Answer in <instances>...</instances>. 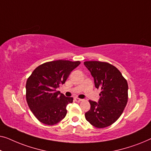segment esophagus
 I'll return each mask as SVG.
<instances>
[{"label":"esophagus","instance_id":"obj_1","mask_svg":"<svg viewBox=\"0 0 151 151\" xmlns=\"http://www.w3.org/2000/svg\"><path fill=\"white\" fill-rule=\"evenodd\" d=\"M75 101L76 102H77V103H79V102L82 101L83 100L81 99H78V98H75Z\"/></svg>","mask_w":151,"mask_h":151}]
</instances>
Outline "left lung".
<instances>
[{
  "instance_id": "1",
  "label": "left lung",
  "mask_w": 151,
  "mask_h": 151,
  "mask_svg": "<svg viewBox=\"0 0 151 151\" xmlns=\"http://www.w3.org/2000/svg\"><path fill=\"white\" fill-rule=\"evenodd\" d=\"M94 78L95 87L101 89L98 103L89 101L91 107L85 114L87 121L96 128L109 127L120 118L128 101V84L113 65L99 61H85Z\"/></svg>"
}]
</instances>
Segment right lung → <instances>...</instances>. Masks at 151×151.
<instances>
[{"mask_svg": "<svg viewBox=\"0 0 151 151\" xmlns=\"http://www.w3.org/2000/svg\"><path fill=\"white\" fill-rule=\"evenodd\" d=\"M80 61L56 60L44 63L34 70L26 83V99L31 111L40 122L54 125L65 118L66 106L73 97H65L56 89L65 83Z\"/></svg>", "mask_w": 151, "mask_h": 151, "instance_id": "1", "label": "right lung"}]
</instances>
